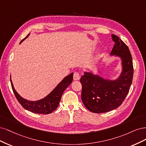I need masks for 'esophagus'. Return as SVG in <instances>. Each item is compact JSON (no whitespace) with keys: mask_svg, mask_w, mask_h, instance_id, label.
<instances>
[{"mask_svg":"<svg viewBox=\"0 0 146 146\" xmlns=\"http://www.w3.org/2000/svg\"><path fill=\"white\" fill-rule=\"evenodd\" d=\"M73 79L74 81H78V80L80 79V76L78 73L75 72L73 74Z\"/></svg>","mask_w":146,"mask_h":146,"instance_id":"34e87169","label":"esophagus"}]
</instances>
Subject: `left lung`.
I'll return each mask as SVG.
<instances>
[{"label":"left lung","instance_id":"1","mask_svg":"<svg viewBox=\"0 0 146 146\" xmlns=\"http://www.w3.org/2000/svg\"><path fill=\"white\" fill-rule=\"evenodd\" d=\"M111 36L115 44L110 55L121 60L122 71L118 78L111 80L100 74L84 72L80 80L83 104L88 110L96 113L110 111L121 106L132 82L133 61L129 47L116 35Z\"/></svg>","mask_w":146,"mask_h":146}]
</instances>
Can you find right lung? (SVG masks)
I'll return each instance as SVG.
<instances>
[{"label": "right lung", "instance_id": "obj_1", "mask_svg": "<svg viewBox=\"0 0 146 146\" xmlns=\"http://www.w3.org/2000/svg\"><path fill=\"white\" fill-rule=\"evenodd\" d=\"M29 35L30 34L28 35L24 39H22L20 44L27 39ZM73 73H70L68 76L65 77L47 96L41 99V100L35 101L27 100L19 95L13 86L11 76L10 81L14 94H15L17 101L19 102L20 104L25 109L33 113H35L47 115L52 113L58 108L64 90L73 81Z\"/></svg>", "mask_w": 146, "mask_h": 146}]
</instances>
